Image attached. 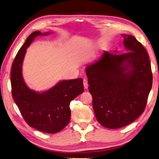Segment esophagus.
Here are the masks:
<instances>
[{
  "mask_svg": "<svg viewBox=\"0 0 159 159\" xmlns=\"http://www.w3.org/2000/svg\"><path fill=\"white\" fill-rule=\"evenodd\" d=\"M84 85L85 89H88V88H89V84H88V81L86 79H84Z\"/></svg>",
  "mask_w": 159,
  "mask_h": 159,
  "instance_id": "esophagus-1",
  "label": "esophagus"
}]
</instances>
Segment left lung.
Returning a JSON list of instances; mask_svg holds the SVG:
<instances>
[{"label": "left lung", "instance_id": "1", "mask_svg": "<svg viewBox=\"0 0 159 159\" xmlns=\"http://www.w3.org/2000/svg\"><path fill=\"white\" fill-rule=\"evenodd\" d=\"M127 53L105 52L85 69L93 107L98 122L117 129L134 122L144 111L153 75L149 57L132 35L123 34Z\"/></svg>", "mask_w": 159, "mask_h": 159}]
</instances>
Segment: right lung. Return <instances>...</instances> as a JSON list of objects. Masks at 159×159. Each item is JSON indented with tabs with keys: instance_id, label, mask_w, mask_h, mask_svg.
Listing matches in <instances>:
<instances>
[{
	"instance_id": "1",
	"label": "right lung",
	"mask_w": 159,
	"mask_h": 159,
	"mask_svg": "<svg viewBox=\"0 0 159 159\" xmlns=\"http://www.w3.org/2000/svg\"><path fill=\"white\" fill-rule=\"evenodd\" d=\"M48 34L36 31L29 35L12 63L11 82L12 98L27 125L41 132L54 134L69 124L70 102L84 89L82 79L62 80L43 93L30 90L25 84L22 65L27 48L36 37Z\"/></svg>"
}]
</instances>
